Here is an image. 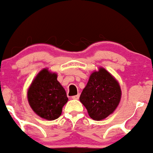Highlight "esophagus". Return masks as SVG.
<instances>
[{
  "instance_id": "esophagus-1",
  "label": "esophagus",
  "mask_w": 153,
  "mask_h": 153,
  "mask_svg": "<svg viewBox=\"0 0 153 153\" xmlns=\"http://www.w3.org/2000/svg\"><path fill=\"white\" fill-rule=\"evenodd\" d=\"M79 97H80V95H79V94H77V95L72 96V99H73V100H78V98H79Z\"/></svg>"
}]
</instances>
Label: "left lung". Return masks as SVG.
<instances>
[{
	"instance_id": "left-lung-1",
	"label": "left lung",
	"mask_w": 153,
	"mask_h": 153,
	"mask_svg": "<svg viewBox=\"0 0 153 153\" xmlns=\"http://www.w3.org/2000/svg\"><path fill=\"white\" fill-rule=\"evenodd\" d=\"M122 91L117 80L103 67L92 72L80 101L92 120L99 121L113 114L120 102Z\"/></svg>"
}]
</instances>
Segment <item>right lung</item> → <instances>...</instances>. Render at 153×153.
Masks as SVG:
<instances>
[{"instance_id":"add662e5","label":"right lung","mask_w":153,"mask_h":153,"mask_svg":"<svg viewBox=\"0 0 153 153\" xmlns=\"http://www.w3.org/2000/svg\"><path fill=\"white\" fill-rule=\"evenodd\" d=\"M57 74L44 68L35 77L27 91L28 103L39 117L47 120L59 118L68 101L67 93L57 80Z\"/></svg>"}]
</instances>
